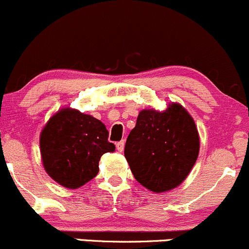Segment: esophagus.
I'll return each instance as SVG.
<instances>
[{"instance_id":"obj_1","label":"esophagus","mask_w":249,"mask_h":249,"mask_svg":"<svg viewBox=\"0 0 249 249\" xmlns=\"http://www.w3.org/2000/svg\"><path fill=\"white\" fill-rule=\"evenodd\" d=\"M124 145H125V142L124 141H120V142H118L116 146H117V150L119 151V153H122L123 150H124Z\"/></svg>"}]
</instances>
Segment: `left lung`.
Instances as JSON below:
<instances>
[{
    "label": "left lung",
    "instance_id": "obj_1",
    "mask_svg": "<svg viewBox=\"0 0 249 249\" xmlns=\"http://www.w3.org/2000/svg\"><path fill=\"white\" fill-rule=\"evenodd\" d=\"M199 133L185 107L172 103L164 111L142 109L125 144L135 179L155 193L178 187L199 154Z\"/></svg>",
    "mask_w": 249,
    "mask_h": 249
}]
</instances>
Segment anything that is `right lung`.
I'll use <instances>...</instances> for the list:
<instances>
[{
	"instance_id": "right-lung-1",
	"label": "right lung",
	"mask_w": 249,
	"mask_h": 249,
	"mask_svg": "<svg viewBox=\"0 0 249 249\" xmlns=\"http://www.w3.org/2000/svg\"><path fill=\"white\" fill-rule=\"evenodd\" d=\"M40 155L45 172L63 187L75 190L99 172L105 153H113L105 124L70 107L53 114L40 132Z\"/></svg>"
}]
</instances>
